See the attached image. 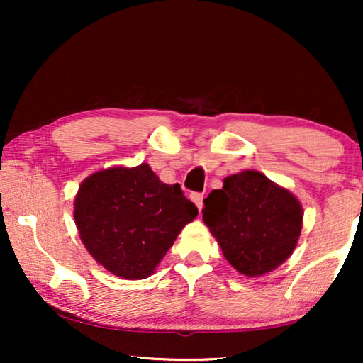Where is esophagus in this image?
Returning <instances> with one entry per match:
<instances>
[{"mask_svg":"<svg viewBox=\"0 0 363 363\" xmlns=\"http://www.w3.org/2000/svg\"><path fill=\"white\" fill-rule=\"evenodd\" d=\"M191 200H193V203H195V205H196L198 211H201V210H203V195H201V193H193Z\"/></svg>","mask_w":363,"mask_h":363,"instance_id":"34e87169","label":"esophagus"}]
</instances>
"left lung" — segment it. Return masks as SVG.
Here are the masks:
<instances>
[{"label":"left lung","mask_w":363,"mask_h":363,"mask_svg":"<svg viewBox=\"0 0 363 363\" xmlns=\"http://www.w3.org/2000/svg\"><path fill=\"white\" fill-rule=\"evenodd\" d=\"M301 201L256 170L233 173L205 198L203 221L226 261L246 277L279 267L299 241Z\"/></svg>","instance_id":"left-lung-1"}]
</instances>
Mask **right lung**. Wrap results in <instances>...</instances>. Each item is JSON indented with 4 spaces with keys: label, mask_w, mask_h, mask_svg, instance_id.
I'll return each mask as SVG.
<instances>
[{
    "label": "right lung",
    "mask_w": 363,
    "mask_h": 363,
    "mask_svg": "<svg viewBox=\"0 0 363 363\" xmlns=\"http://www.w3.org/2000/svg\"><path fill=\"white\" fill-rule=\"evenodd\" d=\"M196 215L180 185L158 180L148 163L92 173L74 198V221L89 255L130 281L153 274Z\"/></svg>",
    "instance_id": "right-lung-1"
}]
</instances>
